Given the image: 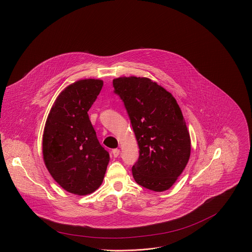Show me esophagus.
Masks as SVG:
<instances>
[{
  "label": "esophagus",
  "mask_w": 252,
  "mask_h": 252,
  "mask_svg": "<svg viewBox=\"0 0 252 252\" xmlns=\"http://www.w3.org/2000/svg\"><path fill=\"white\" fill-rule=\"evenodd\" d=\"M120 153H121L120 149H113V150H112V154H113V156H114L115 158H117V157L120 155Z\"/></svg>",
  "instance_id": "1"
}]
</instances>
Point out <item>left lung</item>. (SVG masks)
Segmentation results:
<instances>
[{"label":"left lung","instance_id":"obj_1","mask_svg":"<svg viewBox=\"0 0 252 252\" xmlns=\"http://www.w3.org/2000/svg\"><path fill=\"white\" fill-rule=\"evenodd\" d=\"M124 102L138 143L132 166L137 184L155 192L168 190L183 172L191 154V139L181 109L172 94L148 78L113 80Z\"/></svg>","mask_w":252,"mask_h":252}]
</instances>
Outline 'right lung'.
Returning <instances> with one entry per match:
<instances>
[{"label":"right lung","instance_id":"right-lung-1","mask_svg":"<svg viewBox=\"0 0 252 252\" xmlns=\"http://www.w3.org/2000/svg\"><path fill=\"white\" fill-rule=\"evenodd\" d=\"M103 81L86 79L56 98L43 135V156L52 178L67 192L85 196L99 188L110 159L90 121Z\"/></svg>","mask_w":252,"mask_h":252}]
</instances>
